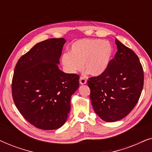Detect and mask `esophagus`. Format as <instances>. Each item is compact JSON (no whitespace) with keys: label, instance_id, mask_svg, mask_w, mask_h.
<instances>
[{"label":"esophagus","instance_id":"esophagus-1","mask_svg":"<svg viewBox=\"0 0 152 152\" xmlns=\"http://www.w3.org/2000/svg\"><path fill=\"white\" fill-rule=\"evenodd\" d=\"M80 84H82V85H84L85 84H86V80H85L84 77H80Z\"/></svg>","mask_w":152,"mask_h":152}]
</instances>
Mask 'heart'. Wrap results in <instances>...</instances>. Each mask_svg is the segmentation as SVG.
<instances>
[{"label":"heart","instance_id":"1","mask_svg":"<svg viewBox=\"0 0 152 152\" xmlns=\"http://www.w3.org/2000/svg\"><path fill=\"white\" fill-rule=\"evenodd\" d=\"M113 48L111 43L98 39H82L72 43L70 53H64L61 64L66 71L75 73L84 67L93 76L102 74L111 63Z\"/></svg>","mask_w":152,"mask_h":152}]
</instances>
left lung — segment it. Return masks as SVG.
<instances>
[{
  "mask_svg": "<svg viewBox=\"0 0 152 152\" xmlns=\"http://www.w3.org/2000/svg\"><path fill=\"white\" fill-rule=\"evenodd\" d=\"M118 48L107 69L87 82L94 111L104 121L116 122L134 109L142 92L144 72L138 56L115 39Z\"/></svg>",
  "mask_w": 152,
  "mask_h": 152,
  "instance_id": "obj_1",
  "label": "left lung"
}]
</instances>
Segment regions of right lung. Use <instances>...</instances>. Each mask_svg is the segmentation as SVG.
<instances>
[{"label": "right lung", "mask_w": 152, "mask_h": 152, "mask_svg": "<svg viewBox=\"0 0 152 152\" xmlns=\"http://www.w3.org/2000/svg\"><path fill=\"white\" fill-rule=\"evenodd\" d=\"M64 38L37 43L18 60L12 79V97L27 121L43 130L59 129L70 110V98L79 88L80 76L58 67Z\"/></svg>", "instance_id": "add662e5"}]
</instances>
